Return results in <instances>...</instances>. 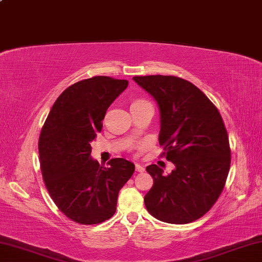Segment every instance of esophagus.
Listing matches in <instances>:
<instances>
[{"instance_id": "obj_1", "label": "esophagus", "mask_w": 262, "mask_h": 262, "mask_svg": "<svg viewBox=\"0 0 262 262\" xmlns=\"http://www.w3.org/2000/svg\"><path fill=\"white\" fill-rule=\"evenodd\" d=\"M135 170L137 171V172H144V166L143 165H140V164H136L135 165Z\"/></svg>"}]
</instances>
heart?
Wrapping results in <instances>:
<instances>
[{
    "instance_id": "1",
    "label": "heart",
    "mask_w": 262,
    "mask_h": 262,
    "mask_svg": "<svg viewBox=\"0 0 262 262\" xmlns=\"http://www.w3.org/2000/svg\"><path fill=\"white\" fill-rule=\"evenodd\" d=\"M140 103H144V100H142V99H136V100L133 101L132 105H136V104H140Z\"/></svg>"
}]
</instances>
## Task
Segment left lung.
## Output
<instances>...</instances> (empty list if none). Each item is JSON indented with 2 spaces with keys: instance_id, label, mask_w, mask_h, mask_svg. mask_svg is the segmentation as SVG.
Instances as JSON below:
<instances>
[{
  "instance_id": "8db88e82",
  "label": "left lung",
  "mask_w": 262,
  "mask_h": 262,
  "mask_svg": "<svg viewBox=\"0 0 262 262\" xmlns=\"http://www.w3.org/2000/svg\"><path fill=\"white\" fill-rule=\"evenodd\" d=\"M133 79L157 101L161 114L159 144L176 168L164 176L156 164L147 166L154 185L145 194L155 219L186 224L215 205L224 188L231 150L219 110L200 89L176 76H135Z\"/></svg>"
}]
</instances>
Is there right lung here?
Listing matches in <instances>:
<instances>
[{
  "label": "right lung",
  "mask_w": 262,
  "mask_h": 262,
  "mask_svg": "<svg viewBox=\"0 0 262 262\" xmlns=\"http://www.w3.org/2000/svg\"><path fill=\"white\" fill-rule=\"evenodd\" d=\"M128 86L126 79L95 76L73 84L55 100L39 137L42 179L52 200L79 224H98L117 210L118 194L135 165L113 158L107 167L91 157L106 111Z\"/></svg>",
  "instance_id": "add662e5"
}]
</instances>
